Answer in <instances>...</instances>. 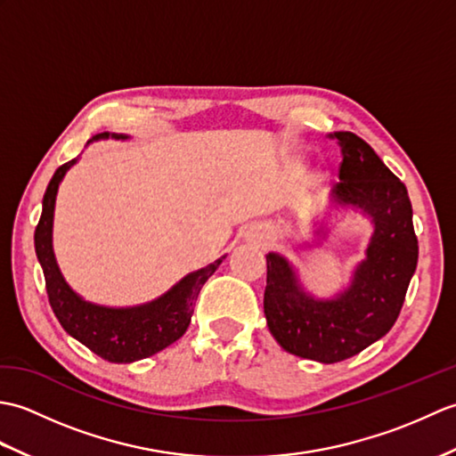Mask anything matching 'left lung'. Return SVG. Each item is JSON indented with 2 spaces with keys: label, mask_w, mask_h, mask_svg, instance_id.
Instances as JSON below:
<instances>
[{
  "label": "left lung",
  "mask_w": 456,
  "mask_h": 456,
  "mask_svg": "<svg viewBox=\"0 0 456 456\" xmlns=\"http://www.w3.org/2000/svg\"><path fill=\"white\" fill-rule=\"evenodd\" d=\"M341 147L343 162L331 198L358 208L372 219L374 233L351 286L333 299H315L299 286L292 265L266 255L265 315L284 351L323 364L358 354L390 331L398 319L418 266V237L411 201L370 144L351 131L329 134Z\"/></svg>",
  "instance_id": "1"
}]
</instances>
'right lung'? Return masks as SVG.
<instances>
[{"label": "right lung", "instance_id": "1", "mask_svg": "<svg viewBox=\"0 0 456 456\" xmlns=\"http://www.w3.org/2000/svg\"><path fill=\"white\" fill-rule=\"evenodd\" d=\"M110 137L127 139V134L100 133L94 141ZM76 160L78 159L62 164L48 182L43 198V213L35 229V250L45 273L48 302L64 331L78 338L103 361H141L176 343L186 333L201 286L208 282V278L216 273L225 256L182 278L176 286L151 304L137 307H105L86 302L66 284L53 250V217L58 183Z\"/></svg>", "mask_w": 456, "mask_h": 456}]
</instances>
